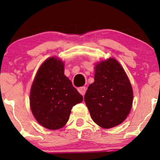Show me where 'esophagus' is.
<instances>
[{"label":"esophagus","mask_w":160,"mask_h":160,"mask_svg":"<svg viewBox=\"0 0 160 160\" xmlns=\"http://www.w3.org/2000/svg\"><path fill=\"white\" fill-rule=\"evenodd\" d=\"M78 92L80 93L82 95H85L86 92V88L85 86H81V87L78 88Z\"/></svg>","instance_id":"obj_1"}]
</instances>
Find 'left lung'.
Segmentation results:
<instances>
[{"label": "left lung", "instance_id": "1", "mask_svg": "<svg viewBox=\"0 0 160 160\" xmlns=\"http://www.w3.org/2000/svg\"><path fill=\"white\" fill-rule=\"evenodd\" d=\"M132 100L131 83L117 60L108 58L96 65L95 81L84 96L95 123L104 128L122 123L129 113Z\"/></svg>", "mask_w": 160, "mask_h": 160}]
</instances>
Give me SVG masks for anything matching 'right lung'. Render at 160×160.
Here are the masks:
<instances>
[{
	"mask_svg": "<svg viewBox=\"0 0 160 160\" xmlns=\"http://www.w3.org/2000/svg\"><path fill=\"white\" fill-rule=\"evenodd\" d=\"M82 96L64 74L61 60L49 58L42 64L32 86L31 109L43 127L58 129L68 121L71 111Z\"/></svg>",
	"mask_w": 160,
	"mask_h": 160,
	"instance_id": "add662e5",
	"label": "right lung"
}]
</instances>
